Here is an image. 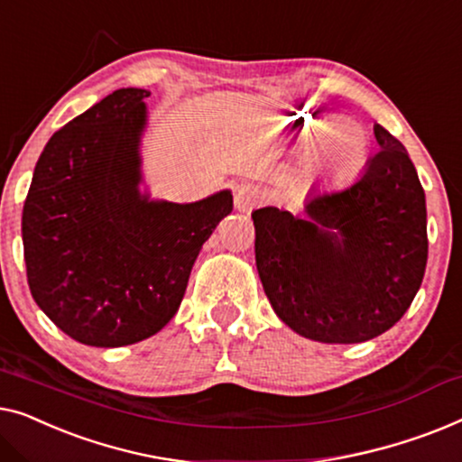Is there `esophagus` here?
<instances>
[{"label":"esophagus","mask_w":462,"mask_h":462,"mask_svg":"<svg viewBox=\"0 0 462 462\" xmlns=\"http://www.w3.org/2000/svg\"><path fill=\"white\" fill-rule=\"evenodd\" d=\"M257 203V192L249 186H238L234 192V207L238 211H249L253 205Z\"/></svg>","instance_id":"34e87169"}]
</instances>
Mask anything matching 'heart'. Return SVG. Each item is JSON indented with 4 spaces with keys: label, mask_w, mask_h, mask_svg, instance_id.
Here are the masks:
<instances>
[{
    "label": "heart",
    "mask_w": 462,
    "mask_h": 462,
    "mask_svg": "<svg viewBox=\"0 0 462 462\" xmlns=\"http://www.w3.org/2000/svg\"><path fill=\"white\" fill-rule=\"evenodd\" d=\"M297 135H305V123L303 121H293L291 123ZM347 133H354L356 135V142L354 143ZM342 138L340 143V154L337 155L332 151L334 142ZM368 159V138L364 135L362 129L356 125H349V123H343V125L335 127L333 132L328 134V138L320 142V144L311 148L308 157L303 161V171L310 180L318 178H352L354 173H358L362 165L366 163Z\"/></svg>",
    "instance_id": "obj_1"
}]
</instances>
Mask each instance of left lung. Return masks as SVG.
Masks as SVG:
<instances>
[{"mask_svg":"<svg viewBox=\"0 0 462 462\" xmlns=\"http://www.w3.org/2000/svg\"><path fill=\"white\" fill-rule=\"evenodd\" d=\"M381 151L349 186L305 199L303 216L253 211L255 263L276 316L305 339L362 343L406 314L427 265V207L406 148Z\"/></svg>","mask_w":462,"mask_h":462,"instance_id":"obj_1","label":"left lung"}]
</instances>
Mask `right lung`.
<instances>
[{"label": "right lung", "mask_w": 462, "mask_h": 462, "mask_svg": "<svg viewBox=\"0 0 462 462\" xmlns=\"http://www.w3.org/2000/svg\"><path fill=\"white\" fill-rule=\"evenodd\" d=\"M148 96L116 89L58 129L24 200L31 295L83 346L157 335L184 299L200 246L232 211L230 190L186 205L140 192Z\"/></svg>", "instance_id": "add662e5"}]
</instances>
